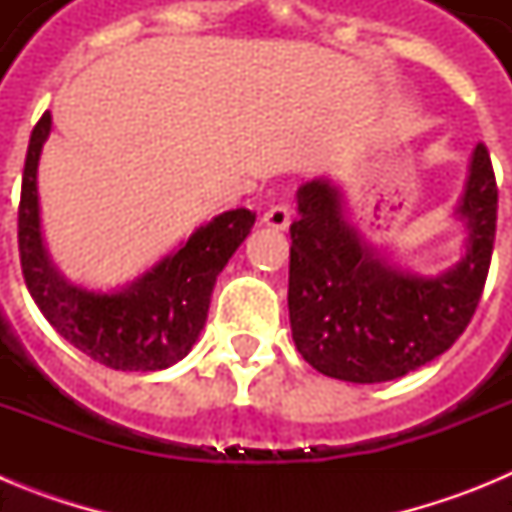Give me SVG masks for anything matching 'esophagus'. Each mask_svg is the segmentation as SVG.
I'll return each mask as SVG.
<instances>
[{
    "label": "esophagus",
    "mask_w": 512,
    "mask_h": 512,
    "mask_svg": "<svg viewBox=\"0 0 512 512\" xmlns=\"http://www.w3.org/2000/svg\"><path fill=\"white\" fill-rule=\"evenodd\" d=\"M289 217H292V212H289L287 205H274L264 212L261 223L269 225V228H274V230H287Z\"/></svg>",
    "instance_id": "1"
}]
</instances>
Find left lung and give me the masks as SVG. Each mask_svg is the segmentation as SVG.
<instances>
[{
  "instance_id": "left-lung-1",
  "label": "left lung",
  "mask_w": 512,
  "mask_h": 512,
  "mask_svg": "<svg viewBox=\"0 0 512 512\" xmlns=\"http://www.w3.org/2000/svg\"><path fill=\"white\" fill-rule=\"evenodd\" d=\"M289 225V323L302 359L343 382H390L454 346L479 305L497 228V182L477 143L459 215L467 256L441 277L392 269L346 225L338 192L310 182L297 192Z\"/></svg>"
}]
</instances>
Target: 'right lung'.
<instances>
[{"instance_id": "add662e5", "label": "right lung", "mask_w": 512, "mask_h": 512, "mask_svg": "<svg viewBox=\"0 0 512 512\" xmlns=\"http://www.w3.org/2000/svg\"><path fill=\"white\" fill-rule=\"evenodd\" d=\"M51 133V112L35 122L22 171L17 243L27 289L45 320L71 346L117 372H158L189 354L207 320L212 287L256 212L230 210L200 228L174 256L115 295L66 284L40 238L38 158Z\"/></svg>"}]
</instances>
